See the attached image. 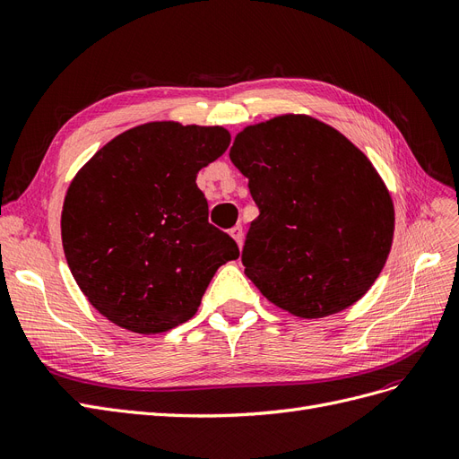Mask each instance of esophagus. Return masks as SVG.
Returning <instances> with one entry per match:
<instances>
[{
    "mask_svg": "<svg viewBox=\"0 0 459 459\" xmlns=\"http://www.w3.org/2000/svg\"><path fill=\"white\" fill-rule=\"evenodd\" d=\"M230 235L231 238L238 241V245L241 247L243 245V226H233L231 230H230Z\"/></svg>",
    "mask_w": 459,
    "mask_h": 459,
    "instance_id": "1",
    "label": "esophagus"
}]
</instances>
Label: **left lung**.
Returning <instances> with one entry per match:
<instances>
[{
	"instance_id": "obj_1",
	"label": "left lung",
	"mask_w": 459,
	"mask_h": 459,
	"mask_svg": "<svg viewBox=\"0 0 459 459\" xmlns=\"http://www.w3.org/2000/svg\"><path fill=\"white\" fill-rule=\"evenodd\" d=\"M230 159L260 212L241 253L260 293L300 317L362 299L394 233L391 195L364 152L324 122L285 115L238 134Z\"/></svg>"
}]
</instances>
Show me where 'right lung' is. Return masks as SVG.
<instances>
[{
  "instance_id": "obj_1",
  "label": "right lung",
  "mask_w": 459,
  "mask_h": 459,
  "mask_svg": "<svg viewBox=\"0 0 459 459\" xmlns=\"http://www.w3.org/2000/svg\"><path fill=\"white\" fill-rule=\"evenodd\" d=\"M230 140L220 126L149 122L108 142L73 179L61 216L65 256L113 324L149 335L187 322L216 270L239 256L208 221L195 184Z\"/></svg>"
}]
</instances>
